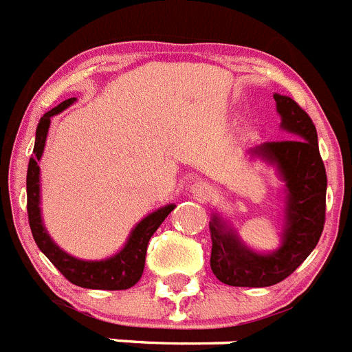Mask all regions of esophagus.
<instances>
[{
  "label": "esophagus",
  "instance_id": "esophagus-1",
  "mask_svg": "<svg viewBox=\"0 0 352 352\" xmlns=\"http://www.w3.org/2000/svg\"><path fill=\"white\" fill-rule=\"evenodd\" d=\"M212 186H209L208 182H195L193 186H191V193L197 197L199 200H208L212 197Z\"/></svg>",
  "mask_w": 352,
  "mask_h": 352
}]
</instances>
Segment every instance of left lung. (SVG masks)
Masks as SVG:
<instances>
[{"mask_svg":"<svg viewBox=\"0 0 352 352\" xmlns=\"http://www.w3.org/2000/svg\"><path fill=\"white\" fill-rule=\"evenodd\" d=\"M274 100L281 114V126L292 135L268 141L254 152L276 162L288 188L283 245L267 256L252 252L218 217H212L209 221L211 270L229 286L263 288L281 283L317 247L326 223L327 175L318 152L317 129L295 100L281 94H274Z\"/></svg>","mask_w":352,"mask_h":352,"instance_id":"left-lung-1","label":"left lung"}]
</instances>
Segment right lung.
Returning <instances> with one entry per match:
<instances>
[{"mask_svg":"<svg viewBox=\"0 0 352 352\" xmlns=\"http://www.w3.org/2000/svg\"><path fill=\"white\" fill-rule=\"evenodd\" d=\"M75 98L64 100L57 107L48 111L41 118L37 132H35V146L34 155L28 162V173H26V208H28V223H30L32 234L43 254L55 265L62 276L67 281L82 288H93V290H126L140 281L144 270V258L148 241L157 231L164 218L173 211V204L166 208L157 209L155 212L148 214L146 218L135 226L131 238L123 247V250L103 261H82L76 259L64 250H60L53 243L48 232L44 231L43 220H41L39 209V159L43 155L46 135H48L50 121L52 116L58 114L66 107H69Z\"/></svg>","mask_w":352,"mask_h":352,"instance_id":"1","label":"right lung"}]
</instances>
